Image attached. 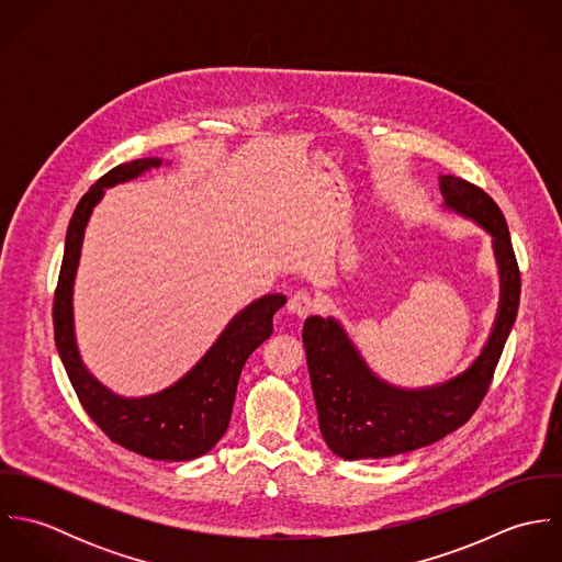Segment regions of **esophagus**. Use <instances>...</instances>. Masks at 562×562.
Segmentation results:
<instances>
[{"label": "esophagus", "instance_id": "34e87169", "mask_svg": "<svg viewBox=\"0 0 562 562\" xmlns=\"http://www.w3.org/2000/svg\"><path fill=\"white\" fill-rule=\"evenodd\" d=\"M288 312L294 314L296 318H307L314 312V301L307 292H296L290 301H288Z\"/></svg>", "mask_w": 562, "mask_h": 562}]
</instances>
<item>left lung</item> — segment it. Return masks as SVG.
Wrapping results in <instances>:
<instances>
[{
    "label": "left lung",
    "instance_id": "8db88e82",
    "mask_svg": "<svg viewBox=\"0 0 562 562\" xmlns=\"http://www.w3.org/2000/svg\"><path fill=\"white\" fill-rule=\"evenodd\" d=\"M439 190L446 210L479 223L493 238L499 270L497 316L481 355L465 372L419 390H402L379 379L335 318H307L303 344L322 437L330 452L346 461L404 454L463 426L484 398L517 318L521 274L502 210L479 186L454 175H441Z\"/></svg>",
    "mask_w": 562,
    "mask_h": 562
}]
</instances>
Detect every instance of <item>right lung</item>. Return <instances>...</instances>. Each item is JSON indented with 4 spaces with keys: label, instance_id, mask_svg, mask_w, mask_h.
Here are the masks:
<instances>
[{
    "label": "right lung",
    "instance_id": "obj_1",
    "mask_svg": "<svg viewBox=\"0 0 562 562\" xmlns=\"http://www.w3.org/2000/svg\"><path fill=\"white\" fill-rule=\"evenodd\" d=\"M158 158L127 161L90 186L71 216L65 257L54 296V337L81 406L119 446L156 461H192L207 454L227 432L241 368L272 333V316L285 305L283 294L252 301L225 326L214 346L175 385L143 398H123L103 387L83 366L74 326V283L81 240L105 188L158 168Z\"/></svg>",
    "mask_w": 562,
    "mask_h": 562
}]
</instances>
